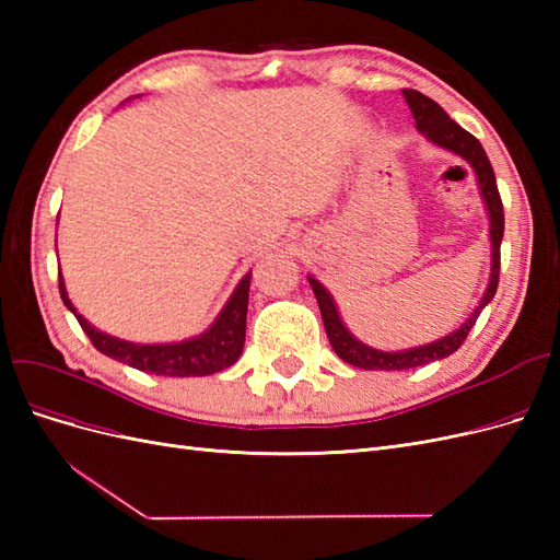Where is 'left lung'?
<instances>
[{
  "label": "left lung",
  "mask_w": 560,
  "mask_h": 560,
  "mask_svg": "<svg viewBox=\"0 0 560 560\" xmlns=\"http://www.w3.org/2000/svg\"><path fill=\"white\" fill-rule=\"evenodd\" d=\"M401 93H404L406 105H409V109L416 118V128L422 135H425V138L432 144L442 147L446 151H453L455 156L465 159L471 165L474 175H477L479 191H481L483 206H486V212H488L490 278H488V287H486V292L479 301V306L474 308V313L455 331H451L442 338H436V341L425 343V346H416V348L397 350V352H385V350H376V348L362 343L360 338H354L348 331V327L343 325L341 315H338L336 301L327 292V287L322 284L319 280H315L313 276H308V282H311L313 294L317 299L322 322H325L327 338H329L334 352L343 362H348L352 366L366 369V371L413 369V366L430 364L434 360L448 358V354H453L457 348L463 346L467 334L474 327V322H477V317L481 315V311L488 306V303L493 301V296L498 292V280H500V243H502V233H504V212H502V200H500L493 165H490L481 142L474 138L471 132H467L465 128L457 126L453 118L434 103L432 97L422 95L418 91H411V89H404Z\"/></svg>",
  "instance_id": "left-lung-1"
}]
</instances>
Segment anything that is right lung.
I'll use <instances>...</instances> for the list:
<instances>
[{
	"instance_id": "1",
	"label": "right lung",
	"mask_w": 560,
	"mask_h": 560,
	"mask_svg": "<svg viewBox=\"0 0 560 560\" xmlns=\"http://www.w3.org/2000/svg\"><path fill=\"white\" fill-rule=\"evenodd\" d=\"M58 280H60V296L67 311L74 313L81 329L91 338V343L112 360L124 362L132 369L147 371V374L189 378V376L217 374V371L233 366L241 358L243 346H245V319H247L252 273H247L238 282L231 299L226 301V306L206 331L194 338H186V341H179V343H132L95 329L86 317L77 313L74 303L70 301V296H67L62 273L58 276Z\"/></svg>"
}]
</instances>
